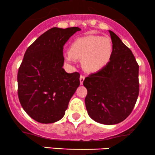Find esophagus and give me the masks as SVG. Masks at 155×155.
Wrapping results in <instances>:
<instances>
[{"label":"esophagus","instance_id":"34e87169","mask_svg":"<svg viewBox=\"0 0 155 155\" xmlns=\"http://www.w3.org/2000/svg\"><path fill=\"white\" fill-rule=\"evenodd\" d=\"M85 80V76L83 75V74H81V77H80V81H81V84L82 85L83 83V81H84Z\"/></svg>","mask_w":155,"mask_h":155}]
</instances>
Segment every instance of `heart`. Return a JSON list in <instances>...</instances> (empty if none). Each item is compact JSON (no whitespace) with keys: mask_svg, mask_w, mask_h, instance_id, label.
Instances as JSON below:
<instances>
[{"mask_svg":"<svg viewBox=\"0 0 155 155\" xmlns=\"http://www.w3.org/2000/svg\"><path fill=\"white\" fill-rule=\"evenodd\" d=\"M112 53L113 43L110 38L89 35L72 42L65 59L70 63L74 59H82L83 68L87 72H95L110 62Z\"/></svg>","mask_w":155,"mask_h":155,"instance_id":"1","label":"heart"}]
</instances>
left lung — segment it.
<instances>
[{
    "instance_id": "1",
    "label": "left lung",
    "mask_w": 155,
    "mask_h": 155,
    "mask_svg": "<svg viewBox=\"0 0 155 155\" xmlns=\"http://www.w3.org/2000/svg\"><path fill=\"white\" fill-rule=\"evenodd\" d=\"M113 43L110 62L96 73L85 78L83 85L88 115L104 125H114L131 113L139 93V64L130 49L112 31Z\"/></svg>"
}]
</instances>
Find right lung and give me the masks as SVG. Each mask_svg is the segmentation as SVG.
Wrapping results in <instances>:
<instances>
[{"instance_id": "obj_1", "label": "right lung", "mask_w": 155, "mask_h": 155, "mask_svg": "<svg viewBox=\"0 0 155 155\" xmlns=\"http://www.w3.org/2000/svg\"><path fill=\"white\" fill-rule=\"evenodd\" d=\"M80 30L53 27L25 52L17 74L18 96L24 110L38 123L61 120L80 85V74L67 73L62 67L64 45Z\"/></svg>"}]
</instances>
